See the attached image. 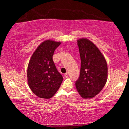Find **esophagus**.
Listing matches in <instances>:
<instances>
[{
	"mask_svg": "<svg viewBox=\"0 0 129 129\" xmlns=\"http://www.w3.org/2000/svg\"><path fill=\"white\" fill-rule=\"evenodd\" d=\"M64 76H65V77H66V78L68 77V76H69V73H65V75H64Z\"/></svg>",
	"mask_w": 129,
	"mask_h": 129,
	"instance_id": "1",
	"label": "esophagus"
}]
</instances>
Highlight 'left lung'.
Instances as JSON below:
<instances>
[{"instance_id": "obj_1", "label": "left lung", "mask_w": 129, "mask_h": 129, "mask_svg": "<svg viewBox=\"0 0 129 129\" xmlns=\"http://www.w3.org/2000/svg\"><path fill=\"white\" fill-rule=\"evenodd\" d=\"M81 58L80 76L76 89L84 99H91L102 90L108 77V65L99 48L88 39L77 41Z\"/></svg>"}]
</instances>
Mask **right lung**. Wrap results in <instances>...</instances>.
<instances>
[{
    "label": "right lung",
    "mask_w": 129,
    "mask_h": 129,
    "mask_svg": "<svg viewBox=\"0 0 129 129\" xmlns=\"http://www.w3.org/2000/svg\"><path fill=\"white\" fill-rule=\"evenodd\" d=\"M60 44V42L52 40L44 41L34 52L28 64V85L32 92L41 99L53 97L63 80L52 58Z\"/></svg>",
    "instance_id": "right-lung-1"
}]
</instances>
